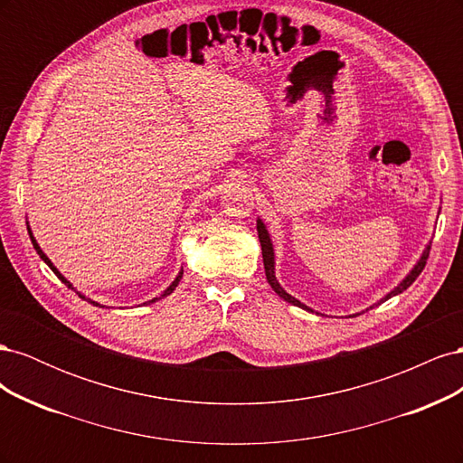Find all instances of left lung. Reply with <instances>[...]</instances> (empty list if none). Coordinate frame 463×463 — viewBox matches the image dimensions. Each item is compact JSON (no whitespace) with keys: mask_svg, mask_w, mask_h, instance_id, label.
<instances>
[{"mask_svg":"<svg viewBox=\"0 0 463 463\" xmlns=\"http://www.w3.org/2000/svg\"><path fill=\"white\" fill-rule=\"evenodd\" d=\"M257 232H259V240H260V247H262V260H264V272H266V279H269V284L272 286V289L278 293L279 298L282 299H286L288 303H291V305H298V307H301V309H307V311H311L309 307H305L301 301H298L296 298H291L289 293H286V289L278 284V279H276V276H274V249H272V243H270V237H269V232H266V228H264V223L260 222V220H257ZM429 250H430V247H427V250L423 253V257H421V260H419L417 264H415V269L411 270V274L403 279V282L398 286V288H394L392 289L388 296L384 298V299H381V303H384L386 299H390V298H394V296H398V293H402L403 289H408L415 279H417V276L423 272V269H425V264H427V259H429ZM378 303V305H381ZM374 307V305H373ZM371 307V309H373ZM369 311V309H367ZM359 315V313H357ZM355 315V317H357Z\"/></svg>","mask_w":463,"mask_h":463,"instance_id":"8db88e82","label":"left lung"}]
</instances>
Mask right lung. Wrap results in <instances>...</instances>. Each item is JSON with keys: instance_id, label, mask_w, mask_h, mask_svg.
Here are the masks:
<instances>
[{"instance_id": "obj_1", "label": "right lung", "mask_w": 463, "mask_h": 463, "mask_svg": "<svg viewBox=\"0 0 463 463\" xmlns=\"http://www.w3.org/2000/svg\"><path fill=\"white\" fill-rule=\"evenodd\" d=\"M29 233H31V232H29ZM31 241H33V245H34V249H36V253L40 255V259H42V260H44V262H46V264L50 266V269L53 270V274H55V276H58V278L61 279V282H63V284H65L67 288H71V289H73V286H71V284H69V282H67V279H65V278H63V276H61V274L58 272V269H55V266L52 264V260H50V259H48V257H46L44 253H42V249H40V247H38V243L34 241V237H33V233H31ZM181 276H184V270H181V272L177 274V278L174 279V284H172L170 288H167V289H165V291L162 293V296H160V298H154V299H150L148 303H154V301H158V299H162V298H165V296H170V293H172V291H174V289L177 288V284H179V279H181ZM79 298H80V299H87L89 303H92V305H96V307H104V305H100V303H96V301H90V299H89V298H85V296H80V293H79Z\"/></svg>"}]
</instances>
